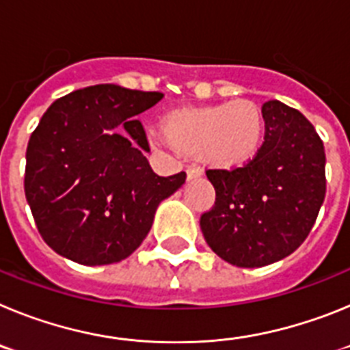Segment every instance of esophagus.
<instances>
[{
  "instance_id": "obj_1",
  "label": "esophagus",
  "mask_w": 350,
  "mask_h": 350,
  "mask_svg": "<svg viewBox=\"0 0 350 350\" xmlns=\"http://www.w3.org/2000/svg\"><path fill=\"white\" fill-rule=\"evenodd\" d=\"M202 173H203V170L200 168V166H196V165L187 166V177H189V178L198 177V175H202Z\"/></svg>"
}]
</instances>
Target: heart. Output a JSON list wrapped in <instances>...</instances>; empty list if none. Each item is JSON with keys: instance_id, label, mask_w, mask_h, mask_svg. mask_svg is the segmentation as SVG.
Returning a JSON list of instances; mask_svg holds the SVG:
<instances>
[{"instance_id": "heart-1", "label": "heart", "mask_w": 350, "mask_h": 350, "mask_svg": "<svg viewBox=\"0 0 350 350\" xmlns=\"http://www.w3.org/2000/svg\"><path fill=\"white\" fill-rule=\"evenodd\" d=\"M175 147L198 152L217 166H238L258 154L265 137V119L254 103L233 101L215 107L185 108L165 122Z\"/></svg>"}]
</instances>
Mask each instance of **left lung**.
I'll return each mask as SVG.
<instances>
[{
    "mask_svg": "<svg viewBox=\"0 0 350 350\" xmlns=\"http://www.w3.org/2000/svg\"><path fill=\"white\" fill-rule=\"evenodd\" d=\"M265 142L249 163L206 170L215 203L200 219L210 249L240 268L295 252L326 196V154L307 117L277 100L261 108Z\"/></svg>",
    "mask_w": 350,
    "mask_h": 350,
    "instance_id": "obj_1",
    "label": "left lung"
}]
</instances>
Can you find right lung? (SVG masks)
Instances as JSON below:
<instances>
[{
    "instance_id": "right-lung-1",
    "label": "right lung",
    "mask_w": 350,
    "mask_h": 350,
    "mask_svg": "<svg viewBox=\"0 0 350 350\" xmlns=\"http://www.w3.org/2000/svg\"><path fill=\"white\" fill-rule=\"evenodd\" d=\"M163 96L100 83L43 113L27 144L24 193L59 256L88 267L122 261L150 231L157 205L185 182V172L156 175L144 154L148 142L135 117Z\"/></svg>"
}]
</instances>
